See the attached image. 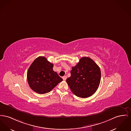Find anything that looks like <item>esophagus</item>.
I'll return each mask as SVG.
<instances>
[{
  "label": "esophagus",
  "instance_id": "obj_1",
  "mask_svg": "<svg viewBox=\"0 0 131 131\" xmlns=\"http://www.w3.org/2000/svg\"><path fill=\"white\" fill-rule=\"evenodd\" d=\"M67 79V77L66 75H64V76H63V77H62V79H63V80H66Z\"/></svg>",
  "mask_w": 131,
  "mask_h": 131
}]
</instances>
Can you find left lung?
I'll use <instances>...</instances> for the list:
<instances>
[{
  "label": "left lung",
  "instance_id": "8db88e82",
  "mask_svg": "<svg viewBox=\"0 0 131 131\" xmlns=\"http://www.w3.org/2000/svg\"><path fill=\"white\" fill-rule=\"evenodd\" d=\"M71 76L66 81L71 91L76 96L87 98L96 92L101 79L98 66L89 57L81 58L72 68Z\"/></svg>",
  "mask_w": 131,
  "mask_h": 131
}]
</instances>
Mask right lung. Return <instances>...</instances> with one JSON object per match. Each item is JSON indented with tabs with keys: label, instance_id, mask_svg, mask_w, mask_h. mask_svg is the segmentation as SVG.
I'll return each mask as SVG.
<instances>
[{
	"label": "right lung",
	"instance_id": "obj_1",
	"mask_svg": "<svg viewBox=\"0 0 131 131\" xmlns=\"http://www.w3.org/2000/svg\"><path fill=\"white\" fill-rule=\"evenodd\" d=\"M53 64L44 57H39L30 66L27 80L31 88L39 94L50 92L62 80L53 70Z\"/></svg>",
	"mask_w": 131,
	"mask_h": 131
}]
</instances>
